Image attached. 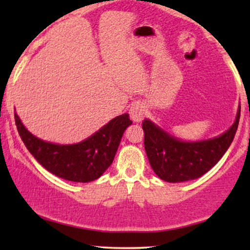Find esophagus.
<instances>
[{
  "mask_svg": "<svg viewBox=\"0 0 250 250\" xmlns=\"http://www.w3.org/2000/svg\"><path fill=\"white\" fill-rule=\"evenodd\" d=\"M129 115L134 122H141L146 115V107L140 102H135L129 109Z\"/></svg>",
  "mask_w": 250,
  "mask_h": 250,
  "instance_id": "1",
  "label": "esophagus"
}]
</instances>
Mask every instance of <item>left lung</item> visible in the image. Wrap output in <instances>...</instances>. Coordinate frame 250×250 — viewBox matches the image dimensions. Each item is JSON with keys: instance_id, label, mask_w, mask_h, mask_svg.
<instances>
[{"instance_id": "obj_1", "label": "left lung", "mask_w": 250, "mask_h": 250, "mask_svg": "<svg viewBox=\"0 0 250 250\" xmlns=\"http://www.w3.org/2000/svg\"><path fill=\"white\" fill-rule=\"evenodd\" d=\"M241 107L230 128L220 136L185 142L171 136L153 122H142L145 149L155 174L167 182H185L201 177L220 161L233 142L240 121Z\"/></svg>"}]
</instances>
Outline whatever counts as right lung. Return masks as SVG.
<instances>
[{"instance_id":"obj_1","label":"right lung","mask_w":250,"mask_h":250,"mask_svg":"<svg viewBox=\"0 0 250 250\" xmlns=\"http://www.w3.org/2000/svg\"><path fill=\"white\" fill-rule=\"evenodd\" d=\"M15 123L25 147L42 167L61 179L90 182L99 179L113 163L122 135L133 122L128 114H123L75 145H56L34 136L16 113Z\"/></svg>"}]
</instances>
